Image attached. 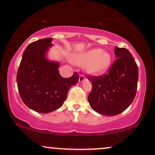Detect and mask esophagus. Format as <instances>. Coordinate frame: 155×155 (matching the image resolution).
<instances>
[{
    "label": "esophagus",
    "instance_id": "esophagus-1",
    "mask_svg": "<svg viewBox=\"0 0 155 155\" xmlns=\"http://www.w3.org/2000/svg\"><path fill=\"white\" fill-rule=\"evenodd\" d=\"M85 80V76L83 75V74H80L79 75V78H78V81H79V82H83Z\"/></svg>",
    "mask_w": 155,
    "mask_h": 155
}]
</instances>
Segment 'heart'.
<instances>
[{"mask_svg": "<svg viewBox=\"0 0 155 155\" xmlns=\"http://www.w3.org/2000/svg\"><path fill=\"white\" fill-rule=\"evenodd\" d=\"M71 62L80 66L86 65V71L93 75H98L107 70L112 62V56L109 52L101 48H93L77 54L71 58Z\"/></svg>", "mask_w": 155, "mask_h": 155, "instance_id": "heart-1", "label": "heart"}]
</instances>
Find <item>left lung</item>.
Returning <instances> with one entry per match:
<instances>
[{
	"mask_svg": "<svg viewBox=\"0 0 155 155\" xmlns=\"http://www.w3.org/2000/svg\"><path fill=\"white\" fill-rule=\"evenodd\" d=\"M117 60L108 74L100 77L88 76L92 91L88 100L95 112L115 116L130 105L136 94L138 68L131 53L124 48H114Z\"/></svg>",
	"mask_w": 155,
	"mask_h": 155,
	"instance_id": "obj_1",
	"label": "left lung"
}]
</instances>
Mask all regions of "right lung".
<instances>
[{
    "label": "right lung",
    "mask_w": 155,
    "mask_h": 155,
    "mask_svg": "<svg viewBox=\"0 0 155 155\" xmlns=\"http://www.w3.org/2000/svg\"><path fill=\"white\" fill-rule=\"evenodd\" d=\"M53 38H45L30 43L24 51L17 74L19 95L28 107L47 114L60 108L69 89L78 81V74L63 78L58 62L50 61L47 52Z\"/></svg>",
    "instance_id": "add662e5"
}]
</instances>
